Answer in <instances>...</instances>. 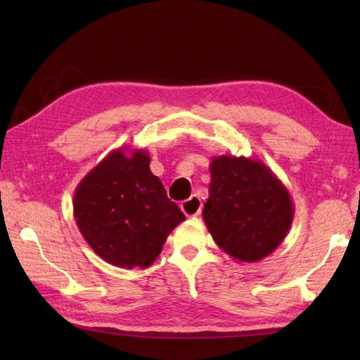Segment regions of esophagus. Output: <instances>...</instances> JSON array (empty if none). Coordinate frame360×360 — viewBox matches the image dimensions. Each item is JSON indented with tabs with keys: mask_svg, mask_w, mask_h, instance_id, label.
I'll return each instance as SVG.
<instances>
[{
	"mask_svg": "<svg viewBox=\"0 0 360 360\" xmlns=\"http://www.w3.org/2000/svg\"><path fill=\"white\" fill-rule=\"evenodd\" d=\"M202 202L198 196H190L188 200L181 202V210L186 213L187 217H196L201 213Z\"/></svg>",
	"mask_w": 360,
	"mask_h": 360,
	"instance_id": "obj_1",
	"label": "esophagus"
}]
</instances>
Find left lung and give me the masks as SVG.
Returning a JSON list of instances; mask_svg holds the SVG:
<instances>
[{
  "label": "left lung",
  "instance_id": "1",
  "mask_svg": "<svg viewBox=\"0 0 360 360\" xmlns=\"http://www.w3.org/2000/svg\"><path fill=\"white\" fill-rule=\"evenodd\" d=\"M202 218L213 241L236 262L271 255L288 235L294 204L285 184L264 162L244 156H213Z\"/></svg>",
  "mask_w": 360,
  "mask_h": 360
}]
</instances>
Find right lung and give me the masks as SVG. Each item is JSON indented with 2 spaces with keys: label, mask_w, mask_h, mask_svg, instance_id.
<instances>
[{
  "label": "right lung",
  "mask_w": 360,
  "mask_h": 360,
  "mask_svg": "<svg viewBox=\"0 0 360 360\" xmlns=\"http://www.w3.org/2000/svg\"><path fill=\"white\" fill-rule=\"evenodd\" d=\"M74 218L83 238L106 263L148 267L167 236L186 219L150 170L147 150L120 147L106 155L74 193Z\"/></svg>",
  "instance_id": "1"
}]
</instances>
